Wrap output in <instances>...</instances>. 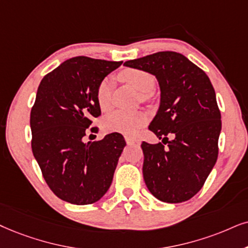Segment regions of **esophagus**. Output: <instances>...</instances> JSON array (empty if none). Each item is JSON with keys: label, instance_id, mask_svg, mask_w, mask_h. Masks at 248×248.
Returning a JSON list of instances; mask_svg holds the SVG:
<instances>
[{"label": "esophagus", "instance_id": "34e87169", "mask_svg": "<svg viewBox=\"0 0 248 248\" xmlns=\"http://www.w3.org/2000/svg\"><path fill=\"white\" fill-rule=\"evenodd\" d=\"M126 142H127L128 145H133V144H139L140 140L131 139V137H126Z\"/></svg>", "mask_w": 248, "mask_h": 248}]
</instances>
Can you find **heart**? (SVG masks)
Returning <instances> with one entry per match:
<instances>
[{
  "label": "heart",
  "mask_w": 248,
  "mask_h": 248,
  "mask_svg": "<svg viewBox=\"0 0 248 248\" xmlns=\"http://www.w3.org/2000/svg\"><path fill=\"white\" fill-rule=\"evenodd\" d=\"M120 78L142 93H150L155 87V79L152 75L142 70L128 68L121 72ZM112 86H113V80L111 78H105L97 87V103L102 111H108L111 108ZM145 122L146 115L142 112L118 111L108 115L104 119L103 126L109 133H120L133 137L136 136Z\"/></svg>",
  "instance_id": "b5f03b06"
}]
</instances>
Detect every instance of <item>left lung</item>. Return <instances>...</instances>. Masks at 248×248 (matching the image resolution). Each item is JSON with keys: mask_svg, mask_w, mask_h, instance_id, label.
<instances>
[{"mask_svg": "<svg viewBox=\"0 0 248 248\" xmlns=\"http://www.w3.org/2000/svg\"><path fill=\"white\" fill-rule=\"evenodd\" d=\"M124 65L155 75L160 88V106L149 129L161 142L142 143L147 189L164 202H186L199 192L217 160L222 124L211 80L174 51ZM168 136L173 139L169 141Z\"/></svg>", "mask_w": 248, "mask_h": 248, "instance_id": "obj_1", "label": "left lung"}]
</instances>
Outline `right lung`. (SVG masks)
I'll list each match as a JSON object with an SVG mask.
<instances>
[{
	"mask_svg": "<svg viewBox=\"0 0 248 248\" xmlns=\"http://www.w3.org/2000/svg\"><path fill=\"white\" fill-rule=\"evenodd\" d=\"M122 62L79 56L46 74L31 111L32 151L43 177L58 198L89 205L108 192L124 147V136L83 142L93 118L101 115L96 90Z\"/></svg>",
	"mask_w": 248,
	"mask_h": 248,
	"instance_id": "1",
	"label": "right lung"
}]
</instances>
